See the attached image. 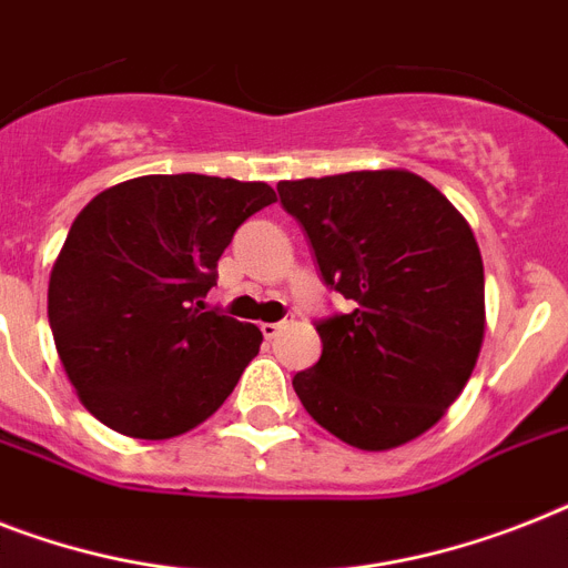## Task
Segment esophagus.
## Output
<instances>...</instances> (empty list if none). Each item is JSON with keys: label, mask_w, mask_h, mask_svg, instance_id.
<instances>
[{"label": "esophagus", "mask_w": 568, "mask_h": 568, "mask_svg": "<svg viewBox=\"0 0 568 568\" xmlns=\"http://www.w3.org/2000/svg\"><path fill=\"white\" fill-rule=\"evenodd\" d=\"M288 324H292V321H276V324H260V329H262V335L271 341V338H276V335H280V332H283Z\"/></svg>", "instance_id": "obj_1"}]
</instances>
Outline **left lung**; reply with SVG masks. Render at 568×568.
Here are the masks:
<instances>
[{
	"label": "left lung",
	"instance_id": "1",
	"mask_svg": "<svg viewBox=\"0 0 568 568\" xmlns=\"http://www.w3.org/2000/svg\"><path fill=\"white\" fill-rule=\"evenodd\" d=\"M324 283L353 303L315 326L324 353L294 376L300 403L344 444L385 452L444 417L484 344V262L473 227L405 169L283 180Z\"/></svg>",
	"mask_w": 568,
	"mask_h": 568
}]
</instances>
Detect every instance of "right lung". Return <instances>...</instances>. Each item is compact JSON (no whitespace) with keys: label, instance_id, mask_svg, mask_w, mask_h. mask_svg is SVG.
Wrapping results in <instances>:
<instances>
[{"label":"right lung","instance_id":"1","mask_svg":"<svg viewBox=\"0 0 568 568\" xmlns=\"http://www.w3.org/2000/svg\"><path fill=\"white\" fill-rule=\"evenodd\" d=\"M274 201L260 180L145 174L78 212L49 276V324L92 417L169 440L219 412L262 332L204 297L239 224Z\"/></svg>","mask_w":568,"mask_h":568}]
</instances>
